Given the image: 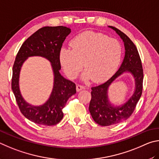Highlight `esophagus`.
<instances>
[{"label":"esophagus","mask_w":159,"mask_h":159,"mask_svg":"<svg viewBox=\"0 0 159 159\" xmlns=\"http://www.w3.org/2000/svg\"><path fill=\"white\" fill-rule=\"evenodd\" d=\"M85 89V87H84V86H82V85H77V87H76V89H77V91H80L81 90H82V89Z\"/></svg>","instance_id":"34e87169"}]
</instances>
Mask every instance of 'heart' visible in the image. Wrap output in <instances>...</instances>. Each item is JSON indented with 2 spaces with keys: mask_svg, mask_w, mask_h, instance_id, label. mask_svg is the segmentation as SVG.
<instances>
[{
  "mask_svg": "<svg viewBox=\"0 0 159 159\" xmlns=\"http://www.w3.org/2000/svg\"><path fill=\"white\" fill-rule=\"evenodd\" d=\"M72 49L60 50L59 60L66 74L74 79L81 70V78L93 82H103L112 76L120 63V43L101 33L87 31L77 35L70 42Z\"/></svg>",
  "mask_w": 159,
  "mask_h": 159,
  "instance_id": "b5f03b06",
  "label": "heart"
}]
</instances>
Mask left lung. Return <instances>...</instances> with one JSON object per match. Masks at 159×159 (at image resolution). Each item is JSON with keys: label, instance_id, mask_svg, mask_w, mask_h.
I'll return each mask as SVG.
<instances>
[{"label": "left lung", "instance_id": "left-lung-1", "mask_svg": "<svg viewBox=\"0 0 159 159\" xmlns=\"http://www.w3.org/2000/svg\"><path fill=\"white\" fill-rule=\"evenodd\" d=\"M115 30L124 42L125 55L121 65L116 73L101 85L91 88L89 112L95 122L102 126H111L126 120L132 115L143 91V70L140 55L134 43L128 36L116 28L108 26ZM124 73H130L135 82L134 91L124 104L115 105L109 101L108 90L115 80Z\"/></svg>", "mask_w": 159, "mask_h": 159}]
</instances>
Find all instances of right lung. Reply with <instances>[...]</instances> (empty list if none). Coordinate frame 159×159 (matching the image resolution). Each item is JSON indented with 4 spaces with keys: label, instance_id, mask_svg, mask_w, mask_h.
Wrapping results in <instances>:
<instances>
[{
    "label": "right lung",
    "instance_id": "1",
    "mask_svg": "<svg viewBox=\"0 0 159 159\" xmlns=\"http://www.w3.org/2000/svg\"><path fill=\"white\" fill-rule=\"evenodd\" d=\"M71 32L69 27L45 26L38 30L22 44L16 55L12 69V89L21 112L35 124L53 126L63 117V108L70 97L76 93V86L61 75L59 52L66 38ZM40 56L51 63L54 82L49 98L40 106L26 102L19 87V77L22 66L28 58Z\"/></svg>",
    "mask_w": 159,
    "mask_h": 159
}]
</instances>
